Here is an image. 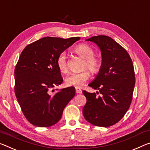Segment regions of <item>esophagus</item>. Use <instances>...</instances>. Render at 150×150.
I'll return each mask as SVG.
<instances>
[{
	"mask_svg": "<svg viewBox=\"0 0 150 150\" xmlns=\"http://www.w3.org/2000/svg\"><path fill=\"white\" fill-rule=\"evenodd\" d=\"M75 91L77 93H82V90L80 88H75Z\"/></svg>",
	"mask_w": 150,
	"mask_h": 150,
	"instance_id": "esophagus-1",
	"label": "esophagus"
}]
</instances>
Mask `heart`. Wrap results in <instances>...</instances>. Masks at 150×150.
<instances>
[{
	"mask_svg": "<svg viewBox=\"0 0 150 150\" xmlns=\"http://www.w3.org/2000/svg\"><path fill=\"white\" fill-rule=\"evenodd\" d=\"M74 52L84 59L83 69L80 72L71 73L65 79V83L69 87H81L90 77V71L92 73L99 72L103 65L102 59L99 56L94 55V49L87 44H80L75 47ZM57 66L61 73H66L68 69L67 59L65 52H61L59 54L56 61ZM88 69L87 70V69Z\"/></svg>",
	"mask_w": 150,
	"mask_h": 150,
	"instance_id": "obj_1",
	"label": "heart"
}]
</instances>
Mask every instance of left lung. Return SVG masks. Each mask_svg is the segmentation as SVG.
Masks as SVG:
<instances>
[{
  "mask_svg": "<svg viewBox=\"0 0 150 150\" xmlns=\"http://www.w3.org/2000/svg\"><path fill=\"white\" fill-rule=\"evenodd\" d=\"M101 51L103 65L89 85L101 96L83 90L87 102L83 108L85 120L99 127L111 126L122 120L132 103L135 83L134 65L126 50L105 35L92 37ZM99 92L97 94H99Z\"/></svg>",
  "mask_w": 150,
  "mask_h": 150,
  "instance_id": "left-lung-1",
  "label": "left lung"
}]
</instances>
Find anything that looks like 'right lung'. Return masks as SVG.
Segmentation results:
<instances>
[{
  "instance_id": "add662e5",
  "label": "right lung",
  "mask_w": 150,
  "mask_h": 150,
  "mask_svg": "<svg viewBox=\"0 0 150 150\" xmlns=\"http://www.w3.org/2000/svg\"><path fill=\"white\" fill-rule=\"evenodd\" d=\"M80 37H47L28 45L15 69V93L26 119L37 127L57 123L75 94L73 87L55 89L63 83L57 58Z\"/></svg>"
}]
</instances>
